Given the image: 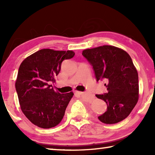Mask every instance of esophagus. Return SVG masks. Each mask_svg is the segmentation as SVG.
<instances>
[{"mask_svg":"<svg viewBox=\"0 0 155 155\" xmlns=\"http://www.w3.org/2000/svg\"><path fill=\"white\" fill-rule=\"evenodd\" d=\"M75 94H78V95H82V94H83V92H82V91H76Z\"/></svg>","mask_w":155,"mask_h":155,"instance_id":"obj_1","label":"esophagus"}]
</instances>
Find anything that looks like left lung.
Returning <instances> with one entry per match:
<instances>
[{
	"instance_id": "obj_1",
	"label": "left lung",
	"mask_w": 155,
	"mask_h": 155,
	"mask_svg": "<svg viewBox=\"0 0 155 155\" xmlns=\"http://www.w3.org/2000/svg\"><path fill=\"white\" fill-rule=\"evenodd\" d=\"M82 54L93 66L96 81L107 83V92L96 95L107 106L98 118L109 124L124 120L139 98L138 74L131 57L122 49L108 45L84 50Z\"/></svg>"
}]
</instances>
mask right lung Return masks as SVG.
Here are the masks:
<instances>
[{
	"label": "right lung",
	"instance_id": "1",
	"mask_svg": "<svg viewBox=\"0 0 155 155\" xmlns=\"http://www.w3.org/2000/svg\"><path fill=\"white\" fill-rule=\"evenodd\" d=\"M74 56L72 51L41 49L20 64L15 82L20 108L25 116L38 127H54L64 117L74 94H60L48 83L55 82L62 61Z\"/></svg>",
	"mask_w": 155,
	"mask_h": 155
}]
</instances>
